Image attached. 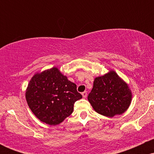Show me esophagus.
<instances>
[{"label":"esophagus","mask_w":154,"mask_h":154,"mask_svg":"<svg viewBox=\"0 0 154 154\" xmlns=\"http://www.w3.org/2000/svg\"><path fill=\"white\" fill-rule=\"evenodd\" d=\"M82 97L83 98H86V97H87V92H83V93H82Z\"/></svg>","instance_id":"obj_1"}]
</instances>
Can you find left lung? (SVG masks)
<instances>
[{"instance_id": "8db88e82", "label": "left lung", "mask_w": 154, "mask_h": 154, "mask_svg": "<svg viewBox=\"0 0 154 154\" xmlns=\"http://www.w3.org/2000/svg\"><path fill=\"white\" fill-rule=\"evenodd\" d=\"M130 87L114 70L95 77L88 99L98 114L113 117L128 110L132 101Z\"/></svg>"}]
</instances>
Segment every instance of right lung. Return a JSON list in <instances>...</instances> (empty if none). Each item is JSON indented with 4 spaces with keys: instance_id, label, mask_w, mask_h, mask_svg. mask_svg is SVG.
I'll return each instance as SVG.
<instances>
[{
    "instance_id": "add662e5",
    "label": "right lung",
    "mask_w": 154,
    "mask_h": 154,
    "mask_svg": "<svg viewBox=\"0 0 154 154\" xmlns=\"http://www.w3.org/2000/svg\"><path fill=\"white\" fill-rule=\"evenodd\" d=\"M25 98L35 116L49 125H57L72 114L74 103L82 98L77 85L58 67L37 72L26 89Z\"/></svg>"
}]
</instances>
